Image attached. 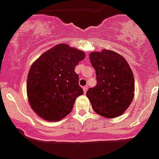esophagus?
<instances>
[{
  "label": "esophagus",
  "mask_w": 159,
  "mask_h": 159,
  "mask_svg": "<svg viewBox=\"0 0 159 159\" xmlns=\"http://www.w3.org/2000/svg\"><path fill=\"white\" fill-rule=\"evenodd\" d=\"M87 89H88V86H84V87H83V91H84V93H85V94H86V91H87Z\"/></svg>",
  "instance_id": "esophagus-1"
}]
</instances>
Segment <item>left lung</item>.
I'll use <instances>...</instances> for the list:
<instances>
[{"label": "left lung", "instance_id": "8db88e82", "mask_svg": "<svg viewBox=\"0 0 159 159\" xmlns=\"http://www.w3.org/2000/svg\"><path fill=\"white\" fill-rule=\"evenodd\" d=\"M97 84L86 96L92 108L106 118L118 117L127 110L134 97V78L126 60L113 51L103 49L90 54Z\"/></svg>", "mask_w": 159, "mask_h": 159}]
</instances>
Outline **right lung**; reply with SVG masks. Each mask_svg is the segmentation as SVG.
Masks as SVG:
<instances>
[{"mask_svg":"<svg viewBox=\"0 0 159 159\" xmlns=\"http://www.w3.org/2000/svg\"><path fill=\"white\" fill-rule=\"evenodd\" d=\"M85 58L82 51L60 43L42 54L28 73L26 92L32 110L48 121H59L71 112L83 94L74 69Z\"/></svg>","mask_w":159,"mask_h":159,"instance_id":"obj_1","label":"right lung"}]
</instances>
